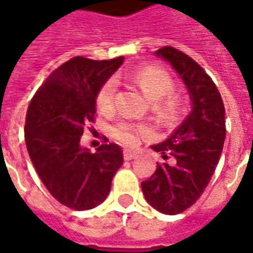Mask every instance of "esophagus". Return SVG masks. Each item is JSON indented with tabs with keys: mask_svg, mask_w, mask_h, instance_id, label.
Instances as JSON below:
<instances>
[{
	"mask_svg": "<svg viewBox=\"0 0 253 253\" xmlns=\"http://www.w3.org/2000/svg\"><path fill=\"white\" fill-rule=\"evenodd\" d=\"M136 153H133V151H130V150H124V160H125V161H130V160H133V158H136Z\"/></svg>",
	"mask_w": 253,
	"mask_h": 253,
	"instance_id": "1",
	"label": "esophagus"
}]
</instances>
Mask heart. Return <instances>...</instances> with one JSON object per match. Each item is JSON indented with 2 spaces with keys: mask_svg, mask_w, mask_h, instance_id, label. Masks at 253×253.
<instances>
[{
  "mask_svg": "<svg viewBox=\"0 0 253 253\" xmlns=\"http://www.w3.org/2000/svg\"><path fill=\"white\" fill-rule=\"evenodd\" d=\"M132 80L143 89L147 96L154 100V110L165 118L175 117L182 109V97L173 92L175 81L167 70L158 66H143L133 71ZM118 81L110 77L104 81L96 93V104L102 111H110L114 107ZM151 133V128L146 124L120 121L111 128V136L124 146L136 147L137 144Z\"/></svg>",
  "mask_w": 253,
  "mask_h": 253,
  "instance_id": "b5f03b06",
  "label": "heart"
}]
</instances>
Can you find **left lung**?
<instances>
[{"instance_id": "left-lung-1", "label": "left lung", "mask_w": 253, "mask_h": 253, "mask_svg": "<svg viewBox=\"0 0 253 253\" xmlns=\"http://www.w3.org/2000/svg\"><path fill=\"white\" fill-rule=\"evenodd\" d=\"M157 55L180 74L193 110L165 142L151 146L169 161L157 163L154 173L142 182V190L154 210L177 215L201 197L216 169L226 137L224 104L212 78L189 55L173 46H163Z\"/></svg>"}]
</instances>
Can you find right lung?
<instances>
[{
  "instance_id": "obj_1",
  "label": "right lung",
  "mask_w": 253,
  "mask_h": 253,
  "mask_svg": "<svg viewBox=\"0 0 253 253\" xmlns=\"http://www.w3.org/2000/svg\"><path fill=\"white\" fill-rule=\"evenodd\" d=\"M123 62V56L71 57L50 73L29 104L24 140L31 163L52 197L71 210L103 203L123 165L118 144H102L96 153L80 146L86 125L95 123L97 90Z\"/></svg>"
}]
</instances>
